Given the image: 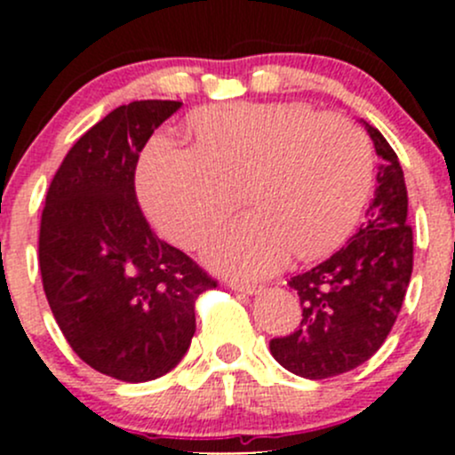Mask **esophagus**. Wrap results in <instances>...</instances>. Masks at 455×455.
I'll return each instance as SVG.
<instances>
[{
    "instance_id": "34e87169",
    "label": "esophagus",
    "mask_w": 455,
    "mask_h": 455,
    "mask_svg": "<svg viewBox=\"0 0 455 455\" xmlns=\"http://www.w3.org/2000/svg\"><path fill=\"white\" fill-rule=\"evenodd\" d=\"M227 286L231 288V291H237V292H246V295H253V292H257V286H255V283L237 282V279H231V282H227Z\"/></svg>"
}]
</instances>
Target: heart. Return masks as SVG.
I'll use <instances>...</instances> for the list:
<instances>
[{
	"instance_id": "b5f03b06",
	"label": "heart",
	"mask_w": 455,
	"mask_h": 455,
	"mask_svg": "<svg viewBox=\"0 0 455 455\" xmlns=\"http://www.w3.org/2000/svg\"><path fill=\"white\" fill-rule=\"evenodd\" d=\"M196 145L154 139L140 191L160 231L200 246L242 202L255 206L204 249L206 264L264 277L286 261L337 249L363 213L374 151L359 125L306 103H235L191 121Z\"/></svg>"
}]
</instances>
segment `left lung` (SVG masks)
Masks as SVG:
<instances>
[{
    "mask_svg": "<svg viewBox=\"0 0 455 455\" xmlns=\"http://www.w3.org/2000/svg\"><path fill=\"white\" fill-rule=\"evenodd\" d=\"M365 130L383 158L365 222L332 257L291 277L301 323L270 341L275 361L304 379H330L365 363L401 313L414 268L401 163L376 127L365 123Z\"/></svg>",
    "mask_w": 455,
    "mask_h": 455,
    "instance_id": "obj_1",
    "label": "left lung"
}]
</instances>
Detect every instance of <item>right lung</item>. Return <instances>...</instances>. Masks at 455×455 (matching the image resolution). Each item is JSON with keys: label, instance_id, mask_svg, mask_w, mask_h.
Returning <instances> with one entry per match:
<instances>
[{"label": "right lung", "instance_id": "add662e5", "mask_svg": "<svg viewBox=\"0 0 455 455\" xmlns=\"http://www.w3.org/2000/svg\"><path fill=\"white\" fill-rule=\"evenodd\" d=\"M180 100H134L75 142L45 194L39 268L45 299L81 361L125 383L176 368L196 332V299L218 286L160 240L136 198V164Z\"/></svg>", "mask_w": 455, "mask_h": 455}]
</instances>
